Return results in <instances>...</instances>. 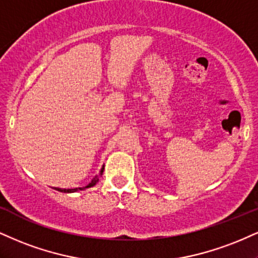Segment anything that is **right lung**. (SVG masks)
<instances>
[{
    "label": "right lung",
    "instance_id": "right-lung-1",
    "mask_svg": "<svg viewBox=\"0 0 258 258\" xmlns=\"http://www.w3.org/2000/svg\"><path fill=\"white\" fill-rule=\"evenodd\" d=\"M103 169H104V167H103V168L101 169V174H102V173H103ZM97 181H98V178H97V176H96V178L92 179V180H91V182H90L89 185H86L85 187H76V188H55V190H57V191H60V192H76V191H79V190H84V188L91 187V186H94Z\"/></svg>",
    "mask_w": 258,
    "mask_h": 258
}]
</instances>
